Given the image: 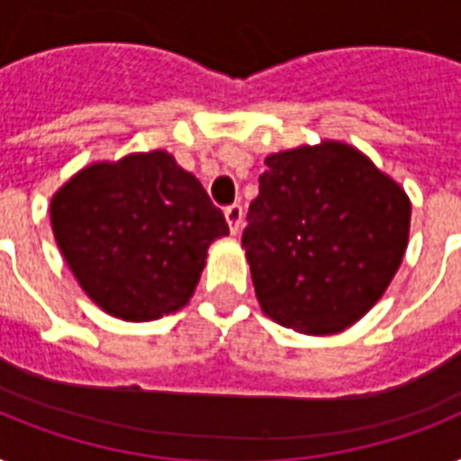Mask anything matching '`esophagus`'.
<instances>
[{"mask_svg": "<svg viewBox=\"0 0 461 461\" xmlns=\"http://www.w3.org/2000/svg\"><path fill=\"white\" fill-rule=\"evenodd\" d=\"M224 217H227V224H230L231 234H239L241 230V220H244V208L239 203H231L224 208Z\"/></svg>", "mask_w": 461, "mask_h": 461, "instance_id": "obj_1", "label": "esophagus"}]
</instances>
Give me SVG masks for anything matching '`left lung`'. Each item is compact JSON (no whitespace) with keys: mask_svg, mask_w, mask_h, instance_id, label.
I'll return each instance as SVG.
<instances>
[{"mask_svg":"<svg viewBox=\"0 0 461 461\" xmlns=\"http://www.w3.org/2000/svg\"><path fill=\"white\" fill-rule=\"evenodd\" d=\"M266 165L241 234L260 308L306 335L349 328L400 267L407 194L344 143L275 153Z\"/></svg>","mask_w":461,"mask_h":461,"instance_id":"1","label":"left lung"}]
</instances>
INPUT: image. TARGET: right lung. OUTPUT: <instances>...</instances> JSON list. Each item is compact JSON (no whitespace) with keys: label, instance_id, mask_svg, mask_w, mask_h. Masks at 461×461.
<instances>
[{"label":"right lung","instance_id":"1","mask_svg":"<svg viewBox=\"0 0 461 461\" xmlns=\"http://www.w3.org/2000/svg\"><path fill=\"white\" fill-rule=\"evenodd\" d=\"M50 212L86 294L133 322L186 306L208 246L230 234L201 181L162 150L86 167L57 191Z\"/></svg>","mask_w":461,"mask_h":461}]
</instances>
